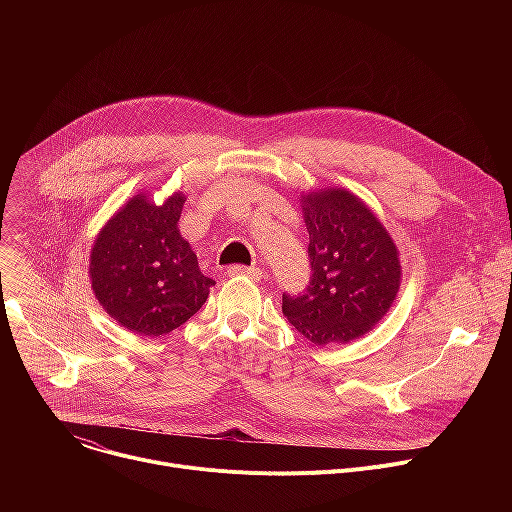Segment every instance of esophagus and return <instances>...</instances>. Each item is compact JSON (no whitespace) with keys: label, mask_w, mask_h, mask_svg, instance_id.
Instances as JSON below:
<instances>
[{"label":"esophagus","mask_w":512,"mask_h":512,"mask_svg":"<svg viewBox=\"0 0 512 512\" xmlns=\"http://www.w3.org/2000/svg\"><path fill=\"white\" fill-rule=\"evenodd\" d=\"M229 273L231 275H245V277H251L253 281H259L263 279V271L257 269V267H243V265H233L229 267Z\"/></svg>","instance_id":"esophagus-1"}]
</instances>
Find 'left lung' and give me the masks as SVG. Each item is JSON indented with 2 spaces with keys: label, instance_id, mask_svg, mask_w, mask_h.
<instances>
[{
  "label": "left lung",
  "instance_id": "1",
  "mask_svg": "<svg viewBox=\"0 0 512 512\" xmlns=\"http://www.w3.org/2000/svg\"><path fill=\"white\" fill-rule=\"evenodd\" d=\"M312 275L302 294H283V316L316 346L367 334L393 306L399 251L379 218L344 188L302 196Z\"/></svg>",
  "mask_w": 512,
  "mask_h": 512
}]
</instances>
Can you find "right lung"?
<instances>
[{"label": "right lung", "mask_w": 512, "mask_h": 512, "mask_svg": "<svg viewBox=\"0 0 512 512\" xmlns=\"http://www.w3.org/2000/svg\"><path fill=\"white\" fill-rule=\"evenodd\" d=\"M184 194L162 206L133 196L101 229L91 251V283L103 310L141 336H164L192 318L214 285L178 221Z\"/></svg>", "instance_id": "add662e5"}]
</instances>
